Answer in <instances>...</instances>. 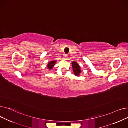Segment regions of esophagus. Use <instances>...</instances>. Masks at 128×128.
<instances>
[{"mask_svg": "<svg viewBox=\"0 0 128 128\" xmlns=\"http://www.w3.org/2000/svg\"><path fill=\"white\" fill-rule=\"evenodd\" d=\"M67 58H68V55L66 54H64L63 55V58L64 60H66Z\"/></svg>", "mask_w": 128, "mask_h": 128, "instance_id": "34e87169", "label": "esophagus"}]
</instances>
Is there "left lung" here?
Segmentation results:
<instances>
[{"instance_id": "obj_1", "label": "left lung", "mask_w": 128, "mask_h": 128, "mask_svg": "<svg viewBox=\"0 0 128 128\" xmlns=\"http://www.w3.org/2000/svg\"><path fill=\"white\" fill-rule=\"evenodd\" d=\"M72 69H73V72L74 73L75 76H79V74L81 72V70H80V68L79 64L75 61H73L72 63Z\"/></svg>"}]
</instances>
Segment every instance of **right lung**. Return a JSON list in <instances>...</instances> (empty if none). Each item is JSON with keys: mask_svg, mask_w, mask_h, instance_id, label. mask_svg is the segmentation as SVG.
<instances>
[{"mask_svg": "<svg viewBox=\"0 0 128 128\" xmlns=\"http://www.w3.org/2000/svg\"><path fill=\"white\" fill-rule=\"evenodd\" d=\"M56 60H51L50 61L48 65H47V68H48V69L51 70L52 69V68H53L54 65L56 64Z\"/></svg>", "mask_w": 128, "mask_h": 128, "instance_id": "obj_1", "label": "right lung"}]
</instances>
